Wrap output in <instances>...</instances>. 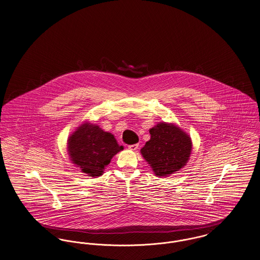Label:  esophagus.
I'll list each match as a JSON object with an SVG mask.
<instances>
[{
	"instance_id": "obj_1",
	"label": "esophagus",
	"mask_w": 260,
	"mask_h": 260,
	"mask_svg": "<svg viewBox=\"0 0 260 260\" xmlns=\"http://www.w3.org/2000/svg\"><path fill=\"white\" fill-rule=\"evenodd\" d=\"M138 144H134V145H129V146H128V148H129L130 150H132V151H136V150L138 149Z\"/></svg>"
}]
</instances>
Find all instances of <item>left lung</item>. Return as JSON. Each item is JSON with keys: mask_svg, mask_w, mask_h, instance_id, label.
<instances>
[{"mask_svg": "<svg viewBox=\"0 0 260 260\" xmlns=\"http://www.w3.org/2000/svg\"><path fill=\"white\" fill-rule=\"evenodd\" d=\"M151 139L141 149L156 176H168L183 168L191 154V139L179 127L165 122L150 129Z\"/></svg>", "mask_w": 260, "mask_h": 260, "instance_id": "obj_1", "label": "left lung"}]
</instances>
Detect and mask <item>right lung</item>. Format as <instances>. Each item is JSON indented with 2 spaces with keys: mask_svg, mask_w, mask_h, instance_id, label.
<instances>
[{
  "mask_svg": "<svg viewBox=\"0 0 260 260\" xmlns=\"http://www.w3.org/2000/svg\"><path fill=\"white\" fill-rule=\"evenodd\" d=\"M121 150L112 134L90 123L81 125L68 140L71 159L92 177L102 175L112 156Z\"/></svg>",
  "mask_w": 260,
  "mask_h": 260,
  "instance_id": "1",
  "label": "right lung"
}]
</instances>
